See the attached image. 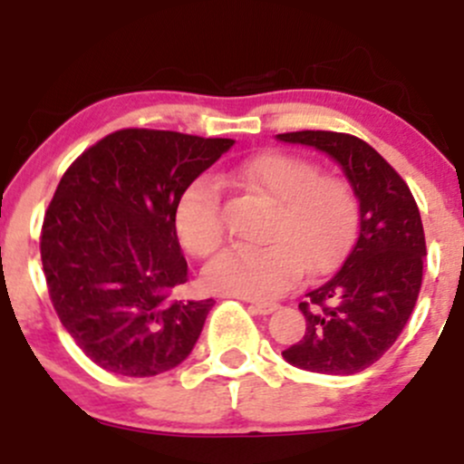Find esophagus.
Returning a JSON list of instances; mask_svg holds the SVG:
<instances>
[{
  "mask_svg": "<svg viewBox=\"0 0 464 464\" xmlns=\"http://www.w3.org/2000/svg\"><path fill=\"white\" fill-rule=\"evenodd\" d=\"M250 307H253L257 314H262V316H266V314H273L279 305H276V303H266V301H250Z\"/></svg>",
  "mask_w": 464,
  "mask_h": 464,
  "instance_id": "esophagus-1",
  "label": "esophagus"
}]
</instances>
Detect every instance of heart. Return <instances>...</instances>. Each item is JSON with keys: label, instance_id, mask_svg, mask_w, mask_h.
<instances>
[{"label": "heart", "instance_id": "obj_1", "mask_svg": "<svg viewBox=\"0 0 464 464\" xmlns=\"http://www.w3.org/2000/svg\"><path fill=\"white\" fill-rule=\"evenodd\" d=\"M237 188L273 202L266 246L227 248L207 266L205 285L218 295L268 301L290 290L305 268L324 273L347 253L358 228V198L347 180L321 174L316 163L264 152L228 172ZM174 228L194 257H209L225 237L220 189L198 179L180 194Z\"/></svg>", "mask_w": 464, "mask_h": 464}]
</instances>
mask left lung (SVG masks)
Returning <instances> with one entry per match:
<instances>
[{"label": "left lung", "instance_id": "left-lung-1", "mask_svg": "<svg viewBox=\"0 0 464 464\" xmlns=\"http://www.w3.org/2000/svg\"><path fill=\"white\" fill-rule=\"evenodd\" d=\"M327 152L360 200V233L329 281L299 303L305 335L284 358L303 371L353 375L395 344L423 281L425 233L414 196L375 148L332 130L276 135Z\"/></svg>", "mask_w": 464, "mask_h": 464}]
</instances>
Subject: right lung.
<instances>
[{
  "label": "right lung",
  "instance_id": "add662e5",
  "mask_svg": "<svg viewBox=\"0 0 464 464\" xmlns=\"http://www.w3.org/2000/svg\"><path fill=\"white\" fill-rule=\"evenodd\" d=\"M233 143L124 129L63 174L41 228V262L63 327L104 371L152 377L194 349L216 301L169 299L188 281L174 209Z\"/></svg>",
  "mask_w": 464,
  "mask_h": 464
}]
</instances>
